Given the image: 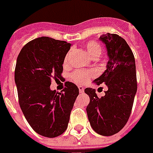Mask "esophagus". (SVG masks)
<instances>
[{
  "instance_id": "34e87169",
  "label": "esophagus",
  "mask_w": 153,
  "mask_h": 153,
  "mask_svg": "<svg viewBox=\"0 0 153 153\" xmlns=\"http://www.w3.org/2000/svg\"><path fill=\"white\" fill-rule=\"evenodd\" d=\"M78 89H79V92L81 93V94H82V93H84V88L82 87V86H78Z\"/></svg>"
}]
</instances>
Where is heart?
<instances>
[{
    "mask_svg": "<svg viewBox=\"0 0 153 153\" xmlns=\"http://www.w3.org/2000/svg\"><path fill=\"white\" fill-rule=\"evenodd\" d=\"M72 48L69 49L64 59V64H67L69 60L70 55L72 53ZM86 51L87 53L91 58H96L101 55L102 47L99 43L95 41H90L86 44ZM95 75L94 71H86V70H75L71 73V79L78 84H85L89 81V79Z\"/></svg>",
    "mask_w": 153,
    "mask_h": 153,
    "instance_id": "heart-1",
    "label": "heart"
}]
</instances>
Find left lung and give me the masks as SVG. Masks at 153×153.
Returning <instances> with one entry per match:
<instances>
[{
	"label": "left lung",
	"mask_w": 153,
	"mask_h": 153,
	"mask_svg": "<svg viewBox=\"0 0 153 153\" xmlns=\"http://www.w3.org/2000/svg\"><path fill=\"white\" fill-rule=\"evenodd\" d=\"M109 56L107 68L94 80L105 84V96L98 97L95 89L86 88L90 101L86 111L92 128L99 135L110 136L121 131L129 119L137 90L135 57L124 39L116 34L100 36Z\"/></svg>",
	"instance_id": "obj_1"
}]
</instances>
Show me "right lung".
<instances>
[{
	"instance_id": "right-lung-1",
	"label": "right lung",
	"mask_w": 153,
	"mask_h": 153,
	"mask_svg": "<svg viewBox=\"0 0 153 153\" xmlns=\"http://www.w3.org/2000/svg\"><path fill=\"white\" fill-rule=\"evenodd\" d=\"M71 43L40 37L22 48L14 79L19 105L35 132L54 138L66 131L79 89L66 81L61 93L51 90V80L62 81L64 56Z\"/></svg>"
}]
</instances>
